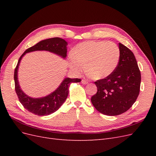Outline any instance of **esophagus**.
<instances>
[{
	"mask_svg": "<svg viewBox=\"0 0 156 156\" xmlns=\"http://www.w3.org/2000/svg\"><path fill=\"white\" fill-rule=\"evenodd\" d=\"M81 83H82V84H88V81H87V80H84V79H83L82 81H81Z\"/></svg>",
	"mask_w": 156,
	"mask_h": 156,
	"instance_id": "34e87169",
	"label": "esophagus"
}]
</instances>
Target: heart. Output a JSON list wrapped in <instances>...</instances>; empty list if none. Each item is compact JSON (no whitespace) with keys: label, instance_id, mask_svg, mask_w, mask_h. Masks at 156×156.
<instances>
[{"label":"heart","instance_id":"obj_1","mask_svg":"<svg viewBox=\"0 0 156 156\" xmlns=\"http://www.w3.org/2000/svg\"><path fill=\"white\" fill-rule=\"evenodd\" d=\"M120 51L116 44L106 41H89L76 45L69 58L71 68L76 73L84 68L95 79L106 78L119 64Z\"/></svg>","mask_w":156,"mask_h":156}]
</instances>
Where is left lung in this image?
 <instances>
[{
	"label": "left lung",
	"mask_w": 156,
	"mask_h": 156,
	"mask_svg": "<svg viewBox=\"0 0 156 156\" xmlns=\"http://www.w3.org/2000/svg\"><path fill=\"white\" fill-rule=\"evenodd\" d=\"M120 57L110 76L95 82L97 93L91 101L103 115L116 116L127 111L137 98L141 76L136 58L129 49L119 43Z\"/></svg>",
	"instance_id": "8db88e82"
}]
</instances>
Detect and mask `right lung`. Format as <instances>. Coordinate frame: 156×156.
Returning <instances> with one entry per match:
<instances>
[{"mask_svg":"<svg viewBox=\"0 0 156 156\" xmlns=\"http://www.w3.org/2000/svg\"><path fill=\"white\" fill-rule=\"evenodd\" d=\"M68 42L60 37H52L41 40L31 48L27 49L19 59L14 72L16 92L21 104L27 111L37 116H47L57 111L66 100L69 87L72 83H79L80 79L66 77L59 87L49 95L41 98H32L23 92L18 81V69L22 58L26 53L36 51L51 52L65 59L67 56Z\"/></svg>","mask_w":156,"mask_h":156,"instance_id":"obj_1","label":"right lung"}]
</instances>
